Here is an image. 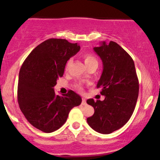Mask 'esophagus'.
I'll use <instances>...</instances> for the list:
<instances>
[{
    "label": "esophagus",
    "mask_w": 160,
    "mask_h": 160,
    "mask_svg": "<svg viewBox=\"0 0 160 160\" xmlns=\"http://www.w3.org/2000/svg\"><path fill=\"white\" fill-rule=\"evenodd\" d=\"M82 105H86V102L85 98H82Z\"/></svg>",
    "instance_id": "esophagus-1"
}]
</instances>
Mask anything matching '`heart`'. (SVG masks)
<instances>
[{
  "mask_svg": "<svg viewBox=\"0 0 160 160\" xmlns=\"http://www.w3.org/2000/svg\"><path fill=\"white\" fill-rule=\"evenodd\" d=\"M83 58H84V62H85V64L86 66H89L92 65H98V60H97V58H95V56H93V55L91 54V53H86V54H84ZM71 59H69L68 61L67 62V63H66V65H65L66 69L68 68V66L70 65V64H71ZM77 89L80 91L82 90L81 86H77Z\"/></svg>",
  "mask_w": 160,
  "mask_h": 160,
  "instance_id": "obj_1",
  "label": "heart"
}]
</instances>
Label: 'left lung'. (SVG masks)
I'll return each mask as SVG.
<instances>
[{"instance_id":"8db88e82","label":"left lung","mask_w":160,"mask_h":160,"mask_svg":"<svg viewBox=\"0 0 160 160\" xmlns=\"http://www.w3.org/2000/svg\"><path fill=\"white\" fill-rule=\"evenodd\" d=\"M93 49L103 63L97 88H102L101 94L105 98L86 101L95 110L87 122L95 131L110 134L122 127L132 115L138 97V79L133 59L117 43L104 41Z\"/></svg>"}]
</instances>
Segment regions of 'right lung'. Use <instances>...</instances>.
Wrapping results in <instances>:
<instances>
[{
    "instance_id": "add662e5",
    "label": "right lung",
    "mask_w": 160,
    "mask_h": 160,
    "mask_svg": "<svg viewBox=\"0 0 160 160\" xmlns=\"http://www.w3.org/2000/svg\"><path fill=\"white\" fill-rule=\"evenodd\" d=\"M80 49L77 43L51 38L33 49L20 68L17 91L20 110L34 127L43 132L62 127L70 111L81 104V97L74 91L59 96L53 89L63 76L67 62Z\"/></svg>"
}]
</instances>
